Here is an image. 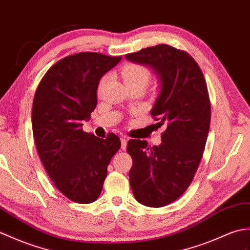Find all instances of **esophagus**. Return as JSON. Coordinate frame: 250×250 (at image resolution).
I'll return each mask as SVG.
<instances>
[{"instance_id":"1","label":"esophagus","mask_w":250,"mask_h":250,"mask_svg":"<svg viewBox=\"0 0 250 250\" xmlns=\"http://www.w3.org/2000/svg\"><path fill=\"white\" fill-rule=\"evenodd\" d=\"M126 146H127V138L122 137L121 138V147H122V149H125Z\"/></svg>"}]
</instances>
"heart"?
<instances>
[{"label":"heart","mask_w":250,"mask_h":250,"mask_svg":"<svg viewBox=\"0 0 250 250\" xmlns=\"http://www.w3.org/2000/svg\"><path fill=\"white\" fill-rule=\"evenodd\" d=\"M122 76L124 78V82H135V81H144L148 80V69L144 65L130 63L124 66L122 70Z\"/></svg>","instance_id":"1"}]
</instances>
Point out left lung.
<instances>
[{
  "instance_id": "obj_1",
  "label": "left lung",
  "mask_w": 250,
  "mask_h": 250,
  "mask_svg": "<svg viewBox=\"0 0 250 250\" xmlns=\"http://www.w3.org/2000/svg\"><path fill=\"white\" fill-rule=\"evenodd\" d=\"M148 65L159 77L160 93L151 111L158 127L165 125L162 144L130 139L129 183L136 200L162 208L189 187L200 165L210 123V102L201 68L184 50L157 45L125 55Z\"/></svg>"
}]
</instances>
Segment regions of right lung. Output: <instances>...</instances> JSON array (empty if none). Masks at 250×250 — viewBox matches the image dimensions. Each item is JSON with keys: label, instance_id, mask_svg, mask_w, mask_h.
I'll list each match as a JSON object with an SVG mask.
<instances>
[{"label": "right lung", "instance_id": "obj_1", "mask_svg": "<svg viewBox=\"0 0 250 250\" xmlns=\"http://www.w3.org/2000/svg\"><path fill=\"white\" fill-rule=\"evenodd\" d=\"M121 59L97 52L68 55L49 68L35 92L32 129L38 156L59 191L77 203L97 200L121 147L112 132L101 139L82 129V121L96 108L99 80Z\"/></svg>", "mask_w": 250, "mask_h": 250}]
</instances>
